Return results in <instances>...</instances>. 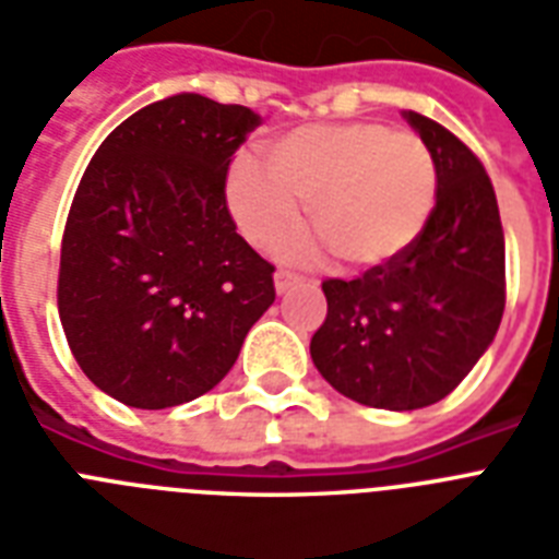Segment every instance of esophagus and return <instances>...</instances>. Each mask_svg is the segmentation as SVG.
I'll return each mask as SVG.
<instances>
[{
    "instance_id": "obj_1",
    "label": "esophagus",
    "mask_w": 559,
    "mask_h": 559,
    "mask_svg": "<svg viewBox=\"0 0 559 559\" xmlns=\"http://www.w3.org/2000/svg\"><path fill=\"white\" fill-rule=\"evenodd\" d=\"M301 275H295V272H289V270H278L275 272V293L278 295H284L287 293V289H293V287H298V284H301Z\"/></svg>"
}]
</instances>
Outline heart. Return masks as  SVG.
Instances as JSON below:
<instances>
[{
	"mask_svg": "<svg viewBox=\"0 0 559 559\" xmlns=\"http://www.w3.org/2000/svg\"><path fill=\"white\" fill-rule=\"evenodd\" d=\"M264 168L238 160L226 198L240 233L266 247L298 226V203L318 238H289L281 255L312 261L324 243L350 270L390 264L416 243L437 206L439 175L425 140L382 122L304 126L270 140Z\"/></svg>",
	"mask_w": 559,
	"mask_h": 559,
	"instance_id": "b5f03b06",
	"label": "heart"
}]
</instances>
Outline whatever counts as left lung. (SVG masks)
<instances>
[{
  "mask_svg": "<svg viewBox=\"0 0 559 559\" xmlns=\"http://www.w3.org/2000/svg\"><path fill=\"white\" fill-rule=\"evenodd\" d=\"M433 154L437 206L411 249L361 278H330L312 365L342 396L382 411L444 399L491 347L506 310V238L491 177L460 138L405 111Z\"/></svg>",
  "mask_w": 559,
  "mask_h": 559,
  "instance_id": "left-lung-1",
  "label": "left lung"
}]
</instances>
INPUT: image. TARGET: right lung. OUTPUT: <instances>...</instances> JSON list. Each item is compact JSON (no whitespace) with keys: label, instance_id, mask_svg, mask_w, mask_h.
Returning <instances> with one entry per match:
<instances>
[{"label":"right lung","instance_id":"right-lung-1","mask_svg":"<svg viewBox=\"0 0 559 559\" xmlns=\"http://www.w3.org/2000/svg\"><path fill=\"white\" fill-rule=\"evenodd\" d=\"M261 117L175 94L122 120L91 157L59 255V321L76 365L140 411L215 388L275 301L235 233L226 169Z\"/></svg>","mask_w":559,"mask_h":559}]
</instances>
